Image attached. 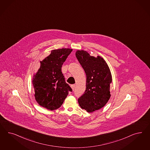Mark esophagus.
<instances>
[{"label": "esophagus", "mask_w": 150, "mask_h": 150, "mask_svg": "<svg viewBox=\"0 0 150 150\" xmlns=\"http://www.w3.org/2000/svg\"><path fill=\"white\" fill-rule=\"evenodd\" d=\"M71 88L72 89L73 91H74V89H75V85L74 84H72V85H71Z\"/></svg>", "instance_id": "obj_1"}]
</instances>
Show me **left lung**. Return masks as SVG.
<instances>
[{"label":"left lung","mask_w":150,"mask_h":150,"mask_svg":"<svg viewBox=\"0 0 150 150\" xmlns=\"http://www.w3.org/2000/svg\"><path fill=\"white\" fill-rule=\"evenodd\" d=\"M76 56L87 77L86 89L78 98V103L82 109L92 112L105 106L110 98L111 72L105 60L99 56L95 57L86 51L77 50Z\"/></svg>","instance_id":"1"}]
</instances>
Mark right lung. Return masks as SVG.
Segmentation results:
<instances>
[{"mask_svg":"<svg viewBox=\"0 0 150 150\" xmlns=\"http://www.w3.org/2000/svg\"><path fill=\"white\" fill-rule=\"evenodd\" d=\"M72 49L53 50L40 61V67L34 74L33 84L35 98L40 106L50 110L62 105L72 89L65 82L61 67Z\"/></svg>","mask_w":150,"mask_h":150,"instance_id":"add662e5","label":"right lung"}]
</instances>
